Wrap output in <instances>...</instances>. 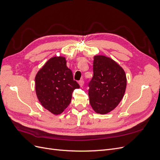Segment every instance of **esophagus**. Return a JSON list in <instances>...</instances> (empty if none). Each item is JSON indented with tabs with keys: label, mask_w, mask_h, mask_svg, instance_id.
Instances as JSON below:
<instances>
[{
	"label": "esophagus",
	"mask_w": 160,
	"mask_h": 160,
	"mask_svg": "<svg viewBox=\"0 0 160 160\" xmlns=\"http://www.w3.org/2000/svg\"><path fill=\"white\" fill-rule=\"evenodd\" d=\"M79 84L80 87H83V85H84V81H83V80H80V81H79Z\"/></svg>",
	"instance_id": "obj_1"
}]
</instances>
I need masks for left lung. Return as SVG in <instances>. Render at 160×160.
Wrapping results in <instances>:
<instances>
[{"label": "left lung", "instance_id": "1", "mask_svg": "<svg viewBox=\"0 0 160 160\" xmlns=\"http://www.w3.org/2000/svg\"><path fill=\"white\" fill-rule=\"evenodd\" d=\"M93 76L89 83V102L96 113H108L122 101L126 89V75L122 67L103 55L94 57Z\"/></svg>", "mask_w": 160, "mask_h": 160}]
</instances>
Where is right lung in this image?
I'll return each instance as SVG.
<instances>
[{
	"label": "right lung",
	"instance_id": "obj_1",
	"mask_svg": "<svg viewBox=\"0 0 160 160\" xmlns=\"http://www.w3.org/2000/svg\"><path fill=\"white\" fill-rule=\"evenodd\" d=\"M79 88L62 57L51 58L35 77L38 99L43 107L55 115L61 113L68 107L72 92Z\"/></svg>",
	"mask_w": 160,
	"mask_h": 160
}]
</instances>
